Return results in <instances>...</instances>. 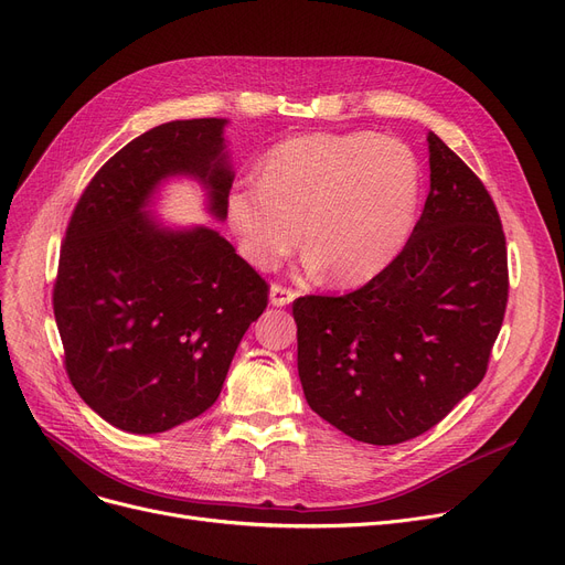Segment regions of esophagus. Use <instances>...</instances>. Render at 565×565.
Returning a JSON list of instances; mask_svg holds the SVG:
<instances>
[{
    "label": "esophagus",
    "mask_w": 565,
    "mask_h": 565,
    "mask_svg": "<svg viewBox=\"0 0 565 565\" xmlns=\"http://www.w3.org/2000/svg\"><path fill=\"white\" fill-rule=\"evenodd\" d=\"M294 299H297V291L289 287H282V285H271V291H268V301H271V306H276V308L289 306Z\"/></svg>",
    "instance_id": "34e87169"
}]
</instances>
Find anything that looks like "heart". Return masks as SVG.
I'll return each mask as SVG.
<instances>
[{
	"mask_svg": "<svg viewBox=\"0 0 565 565\" xmlns=\"http://www.w3.org/2000/svg\"><path fill=\"white\" fill-rule=\"evenodd\" d=\"M420 170L395 138L308 132L271 149L259 181L227 195V221L244 257L274 268L299 244L335 285L377 276L405 244L418 206Z\"/></svg>",
	"mask_w": 565,
	"mask_h": 565,
	"instance_id": "b5f03b06",
	"label": "heart"
}]
</instances>
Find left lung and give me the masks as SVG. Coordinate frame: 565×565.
Listing matches in <instances>:
<instances>
[{"mask_svg": "<svg viewBox=\"0 0 565 565\" xmlns=\"http://www.w3.org/2000/svg\"><path fill=\"white\" fill-rule=\"evenodd\" d=\"M429 193L399 255L344 297L294 301L308 405L374 446L435 427L488 372L508 255L482 181L427 132Z\"/></svg>", "mask_w": 565, "mask_h": 565, "instance_id": "left-lung-1", "label": "left lung"}]
</instances>
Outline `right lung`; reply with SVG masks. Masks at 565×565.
<instances>
[{"mask_svg": "<svg viewBox=\"0 0 565 565\" xmlns=\"http://www.w3.org/2000/svg\"><path fill=\"white\" fill-rule=\"evenodd\" d=\"M227 119L160 124L128 142L79 195L52 306L77 395L110 425L156 435L218 399L236 347L268 303V285L216 230H168L151 198L193 177L213 218L234 181Z\"/></svg>", "mask_w": 565, "mask_h": 565, "instance_id": "right-lung-1", "label": "right lung"}]
</instances>
